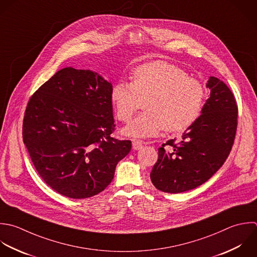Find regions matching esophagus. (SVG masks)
<instances>
[{
  "label": "esophagus",
  "instance_id": "1",
  "mask_svg": "<svg viewBox=\"0 0 257 257\" xmlns=\"http://www.w3.org/2000/svg\"><path fill=\"white\" fill-rule=\"evenodd\" d=\"M132 146L134 150H140L143 148V142L141 140H133Z\"/></svg>",
  "mask_w": 257,
  "mask_h": 257
}]
</instances>
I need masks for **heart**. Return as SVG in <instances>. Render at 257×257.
Segmentation results:
<instances>
[{
  "label": "heart",
  "instance_id": "1",
  "mask_svg": "<svg viewBox=\"0 0 257 257\" xmlns=\"http://www.w3.org/2000/svg\"><path fill=\"white\" fill-rule=\"evenodd\" d=\"M204 98L200 81L165 61L137 67L132 81H118L111 90V101L121 122H128L145 100V111L124 129L126 135L141 138L156 136L164 129H187L200 116Z\"/></svg>",
  "mask_w": 257,
  "mask_h": 257
}]
</instances>
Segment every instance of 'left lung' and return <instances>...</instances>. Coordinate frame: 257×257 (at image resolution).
<instances>
[{"mask_svg": "<svg viewBox=\"0 0 257 257\" xmlns=\"http://www.w3.org/2000/svg\"><path fill=\"white\" fill-rule=\"evenodd\" d=\"M210 97L201 115L183 133L182 139L168 140L158 149V160L150 178L160 191L181 193L194 189L223 165L234 143L238 108L231 90L210 77Z\"/></svg>", "mask_w": 257, "mask_h": 257, "instance_id": "1", "label": "left lung"}]
</instances>
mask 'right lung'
<instances>
[{"mask_svg":"<svg viewBox=\"0 0 257 257\" xmlns=\"http://www.w3.org/2000/svg\"><path fill=\"white\" fill-rule=\"evenodd\" d=\"M111 90L97 73L68 67L31 96L23 141L38 174L59 194L82 199L100 193L130 152V140L111 136Z\"/></svg>","mask_w":257,"mask_h":257,"instance_id":"right-lung-1","label":"right lung"}]
</instances>
